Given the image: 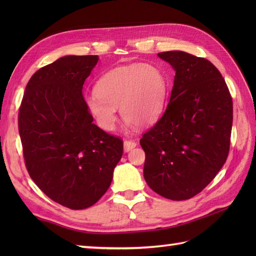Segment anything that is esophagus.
I'll use <instances>...</instances> for the list:
<instances>
[{
  "label": "esophagus",
  "instance_id": "1",
  "mask_svg": "<svg viewBox=\"0 0 256 256\" xmlns=\"http://www.w3.org/2000/svg\"><path fill=\"white\" fill-rule=\"evenodd\" d=\"M135 146H136V142L133 140H124V150L125 152H130L133 150Z\"/></svg>",
  "mask_w": 256,
  "mask_h": 256
}]
</instances>
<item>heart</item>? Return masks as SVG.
<instances>
[{
    "label": "heart",
    "mask_w": 256,
    "mask_h": 256,
    "mask_svg": "<svg viewBox=\"0 0 256 256\" xmlns=\"http://www.w3.org/2000/svg\"><path fill=\"white\" fill-rule=\"evenodd\" d=\"M167 81L162 70L148 64L118 67L103 74L96 91L86 103L99 126L112 131L116 124V108L130 123L146 126L164 110Z\"/></svg>",
    "instance_id": "obj_1"
}]
</instances>
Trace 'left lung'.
Instances as JSON below:
<instances>
[{"instance_id": "left-lung-1", "label": "left lung", "mask_w": 256, "mask_h": 256, "mask_svg": "<svg viewBox=\"0 0 256 256\" xmlns=\"http://www.w3.org/2000/svg\"><path fill=\"white\" fill-rule=\"evenodd\" d=\"M158 56L176 74L164 114L140 140L144 178L162 197L187 200L208 186L229 155L232 96L208 59L179 50Z\"/></svg>"}]
</instances>
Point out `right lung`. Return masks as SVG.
I'll return each instance as SVG.
<instances>
[{
	"label": "right lung",
	"mask_w": 256,
	"mask_h": 256,
	"mask_svg": "<svg viewBox=\"0 0 256 256\" xmlns=\"http://www.w3.org/2000/svg\"><path fill=\"white\" fill-rule=\"evenodd\" d=\"M98 56H66L40 68L18 112L25 165L38 188L72 210L94 206L110 187L123 140L92 123L82 86Z\"/></svg>",
	"instance_id": "right-lung-1"
}]
</instances>
